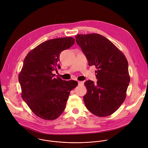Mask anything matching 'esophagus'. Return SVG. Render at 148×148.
Returning a JSON list of instances; mask_svg holds the SVG:
<instances>
[{
	"label": "esophagus",
	"instance_id": "34e87169",
	"mask_svg": "<svg viewBox=\"0 0 148 148\" xmlns=\"http://www.w3.org/2000/svg\"><path fill=\"white\" fill-rule=\"evenodd\" d=\"M78 85H84V82H82V81H78Z\"/></svg>",
	"mask_w": 148,
	"mask_h": 148
}]
</instances>
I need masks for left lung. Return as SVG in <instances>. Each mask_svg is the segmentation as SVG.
Segmentation results:
<instances>
[{
  "mask_svg": "<svg viewBox=\"0 0 148 148\" xmlns=\"http://www.w3.org/2000/svg\"><path fill=\"white\" fill-rule=\"evenodd\" d=\"M77 43L89 66L97 69L96 83H84L87 92L84 101L87 109L98 117L112 114L126 97L130 81L128 63L124 55L108 39L98 34L77 35Z\"/></svg>",
  "mask_w": 148,
  "mask_h": 148,
  "instance_id": "1",
  "label": "left lung"
}]
</instances>
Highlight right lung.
Listing matches in <instances>:
<instances>
[{
    "label": "right lung",
    "mask_w": 148,
    "mask_h": 148,
    "mask_svg": "<svg viewBox=\"0 0 148 148\" xmlns=\"http://www.w3.org/2000/svg\"><path fill=\"white\" fill-rule=\"evenodd\" d=\"M75 43L72 37L55 38L45 41L26 56L18 75L21 97L32 112L39 117L53 120L65 109L70 91L76 81L55 78L52 73L60 69L61 52Z\"/></svg>",
    "instance_id": "right-lung-1"
}]
</instances>
